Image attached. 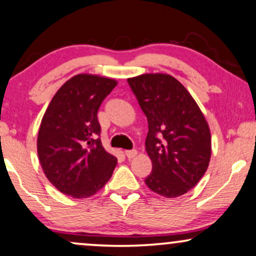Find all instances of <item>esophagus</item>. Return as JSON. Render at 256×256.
<instances>
[{"mask_svg": "<svg viewBox=\"0 0 256 256\" xmlns=\"http://www.w3.org/2000/svg\"><path fill=\"white\" fill-rule=\"evenodd\" d=\"M124 154H126V157H127L128 159H133L135 156L138 154V151H136V150H129V151H126L124 152Z\"/></svg>", "mask_w": 256, "mask_h": 256, "instance_id": "1", "label": "esophagus"}]
</instances>
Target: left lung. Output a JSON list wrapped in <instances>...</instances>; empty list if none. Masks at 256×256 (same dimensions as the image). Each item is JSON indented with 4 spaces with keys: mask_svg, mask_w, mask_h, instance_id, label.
Returning <instances> with one entry per match:
<instances>
[{
    "mask_svg": "<svg viewBox=\"0 0 256 256\" xmlns=\"http://www.w3.org/2000/svg\"><path fill=\"white\" fill-rule=\"evenodd\" d=\"M148 122L145 146L152 172L145 183L165 198L186 194L205 175L211 159V133L186 87L168 74L128 79Z\"/></svg>",
    "mask_w": 256,
    "mask_h": 256,
    "instance_id": "obj_1",
    "label": "left lung"
}]
</instances>
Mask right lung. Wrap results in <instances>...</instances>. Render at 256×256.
<instances>
[{"mask_svg": "<svg viewBox=\"0 0 256 256\" xmlns=\"http://www.w3.org/2000/svg\"><path fill=\"white\" fill-rule=\"evenodd\" d=\"M117 81L78 74L51 99L38 132V158L46 178L66 195L84 199L110 180L117 159L104 150L97 112Z\"/></svg>", "mask_w": 256, "mask_h": 256, "instance_id": "obj_1", "label": "right lung"}]
</instances>
